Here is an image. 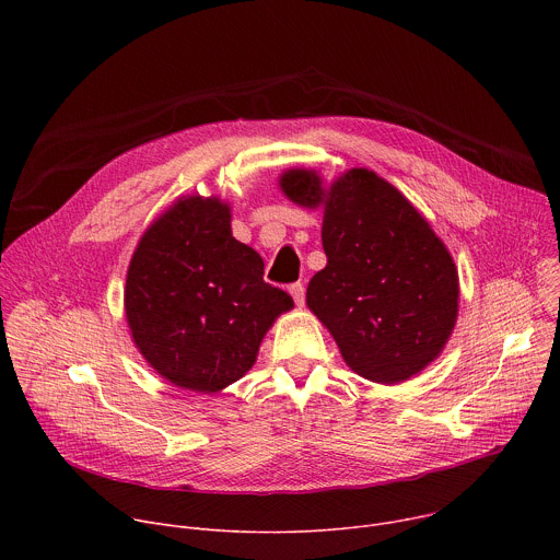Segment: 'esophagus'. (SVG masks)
Segmentation results:
<instances>
[{"instance_id": "34e87169", "label": "esophagus", "mask_w": 560, "mask_h": 560, "mask_svg": "<svg viewBox=\"0 0 560 560\" xmlns=\"http://www.w3.org/2000/svg\"><path fill=\"white\" fill-rule=\"evenodd\" d=\"M290 294H292L294 303L301 307L303 301H305V288H303V283H292V285H290Z\"/></svg>"}]
</instances>
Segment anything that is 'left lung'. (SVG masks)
Listing matches in <instances>:
<instances>
[{"instance_id":"1","label":"left lung","mask_w":560,"mask_h":560,"mask_svg":"<svg viewBox=\"0 0 560 560\" xmlns=\"http://www.w3.org/2000/svg\"><path fill=\"white\" fill-rule=\"evenodd\" d=\"M301 208H324L328 257L307 307L359 376L396 385L441 357L458 316V272L425 217L389 182L352 168L326 186L310 168L279 177Z\"/></svg>"}]
</instances>
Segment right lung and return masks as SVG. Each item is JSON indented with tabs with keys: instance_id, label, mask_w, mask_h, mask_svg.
Returning a JSON list of instances; mask_svg holds the SVG:
<instances>
[{
	"instance_id": "obj_1",
	"label": "right lung",
	"mask_w": 560,
	"mask_h": 560,
	"mask_svg": "<svg viewBox=\"0 0 560 560\" xmlns=\"http://www.w3.org/2000/svg\"><path fill=\"white\" fill-rule=\"evenodd\" d=\"M230 203L179 197L141 234L124 310L145 363L175 387L214 394L242 378L290 294L264 281V259L236 242Z\"/></svg>"
}]
</instances>
